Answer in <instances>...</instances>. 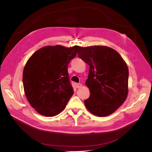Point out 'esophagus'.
<instances>
[{"label":"esophagus","instance_id":"34e87169","mask_svg":"<svg viewBox=\"0 0 152 152\" xmlns=\"http://www.w3.org/2000/svg\"><path fill=\"white\" fill-rule=\"evenodd\" d=\"M76 87L77 88H80V87H82V85L80 83H78V84H76Z\"/></svg>","mask_w":152,"mask_h":152}]
</instances>
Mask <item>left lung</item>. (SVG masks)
Instances as JSON below:
<instances>
[{
  "mask_svg": "<svg viewBox=\"0 0 152 152\" xmlns=\"http://www.w3.org/2000/svg\"><path fill=\"white\" fill-rule=\"evenodd\" d=\"M78 56L89 66L86 81L90 89L89 98L84 101L87 109L98 117L112 114L127 98L126 63L115 50L100 45L81 48Z\"/></svg>",
  "mask_w": 152,
  "mask_h": 152,
  "instance_id": "1",
  "label": "left lung"
}]
</instances>
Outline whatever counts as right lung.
I'll use <instances>...</instances> for the list:
<instances>
[{
  "instance_id": "right-lung-1",
  "label": "right lung",
  "mask_w": 152,
  "mask_h": 152,
  "mask_svg": "<svg viewBox=\"0 0 152 152\" xmlns=\"http://www.w3.org/2000/svg\"><path fill=\"white\" fill-rule=\"evenodd\" d=\"M80 46H45L26 62L23 73L26 97L39 113L53 117L65 109L73 94L68 65Z\"/></svg>"
}]
</instances>
